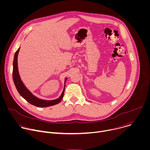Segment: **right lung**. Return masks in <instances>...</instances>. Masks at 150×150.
Segmentation results:
<instances>
[{"label":"right lung","mask_w":150,"mask_h":150,"mask_svg":"<svg viewBox=\"0 0 150 150\" xmlns=\"http://www.w3.org/2000/svg\"><path fill=\"white\" fill-rule=\"evenodd\" d=\"M20 47L16 50L14 55V59L13 62V80L16 87L17 91H18L19 94L22 96L25 100H27L29 103L35 106L38 107V108H46V107H49L52 105H54L55 104H58L62 100L64 91H65V82L67 79V78H65V85H64V88L62 91V94L60 96L55 100H41L38 98L34 95H33L31 92L25 87V85L23 83L21 79V77L19 74L18 72V55L19 52Z\"/></svg>","instance_id":"right-lung-1"}]
</instances>
